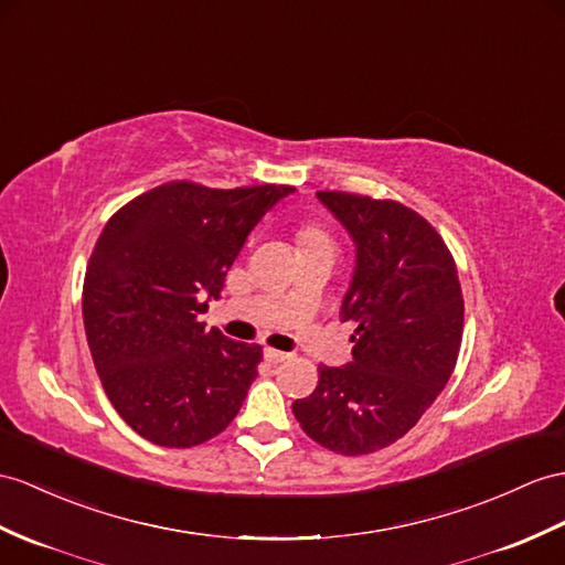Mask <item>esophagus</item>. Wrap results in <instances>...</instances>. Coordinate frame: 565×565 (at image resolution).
<instances>
[{"mask_svg":"<svg viewBox=\"0 0 565 565\" xmlns=\"http://www.w3.org/2000/svg\"><path fill=\"white\" fill-rule=\"evenodd\" d=\"M264 356H266V362H270V364H280L285 360H290V354L282 352V350H273V348H266Z\"/></svg>","mask_w":565,"mask_h":565,"instance_id":"obj_1","label":"esophagus"}]
</instances>
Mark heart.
Here are the masks:
<instances>
[{
  "label": "heart",
  "instance_id": "1",
  "mask_svg": "<svg viewBox=\"0 0 565 565\" xmlns=\"http://www.w3.org/2000/svg\"><path fill=\"white\" fill-rule=\"evenodd\" d=\"M316 239H319V242L326 239V235L319 227H305L299 232V242H316Z\"/></svg>",
  "mask_w": 565,
  "mask_h": 565
}]
</instances>
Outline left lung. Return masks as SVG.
I'll return each mask as SVG.
<instances>
[{
    "instance_id": "left-lung-1",
    "label": "left lung",
    "mask_w": 565,
    "mask_h": 565,
    "mask_svg": "<svg viewBox=\"0 0 565 565\" xmlns=\"http://www.w3.org/2000/svg\"><path fill=\"white\" fill-rule=\"evenodd\" d=\"M356 244L340 319L354 321L352 362L319 364V386L292 412L316 444L369 456L395 444L456 369L465 299L458 266L429 220L393 199L316 191Z\"/></svg>"
}]
</instances>
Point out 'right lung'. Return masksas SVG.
Instances as JSON below:
<instances>
[{"instance_id": "right-lung-1", "label": "right lung", "mask_w": 565, "mask_h": 565, "mask_svg": "<svg viewBox=\"0 0 565 565\" xmlns=\"http://www.w3.org/2000/svg\"><path fill=\"white\" fill-rule=\"evenodd\" d=\"M295 186L160 184L107 220L86 268L84 326L109 403L146 441L191 448L225 431L260 345L205 328L246 235Z\"/></svg>"}]
</instances>
